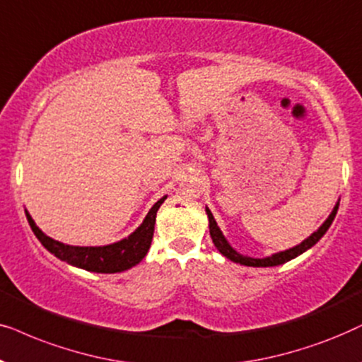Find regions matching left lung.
<instances>
[{
	"label": "left lung",
	"instance_id": "8db88e82",
	"mask_svg": "<svg viewBox=\"0 0 362 362\" xmlns=\"http://www.w3.org/2000/svg\"><path fill=\"white\" fill-rule=\"evenodd\" d=\"M338 206L339 204L334 205V209L327 216L325 223H322L320 228H317L315 233H311L310 237L306 240H303L300 245H296V247H293L290 250H285V252H278V253H273L272 257H264V258H252V257H247V255H242L238 253L237 250H235L231 245L228 243V240L225 238V235L221 233V230L218 228V225H216V221L214 218V215H211V211L209 209H205L206 215H209V228H210V237H211V242L216 247V250L226 257L228 259H231L233 263H240V264H245V267H257V268H267V267H278V264H283L286 262H290V259L300 257L301 253H305L306 250H310L311 247H315V245L320 242L322 235L326 233L327 228H329L332 220H334L336 214H338Z\"/></svg>",
	"mask_w": 362,
	"mask_h": 362
}]
</instances>
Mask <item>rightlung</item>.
<instances>
[{"label":"right lung","mask_w":362,"mask_h":362,"mask_svg":"<svg viewBox=\"0 0 362 362\" xmlns=\"http://www.w3.org/2000/svg\"><path fill=\"white\" fill-rule=\"evenodd\" d=\"M167 197H162L156 205L148 210V214L141 226L136 231H132L127 238H122L120 242L104 245V247H72L57 242L42 233L40 226L35 223L31 215L26 210V218L30 221L31 230L35 231L36 238L40 240L47 252L54 255L56 258L62 262L72 264V267L88 269L94 273H120L125 269L136 267L141 263L151 248L152 237H153V226H156L157 210L160 209Z\"/></svg>","instance_id":"right-lung-1"}]
</instances>
